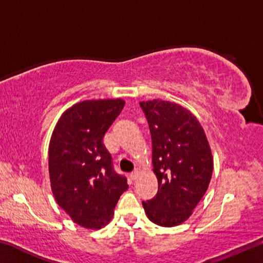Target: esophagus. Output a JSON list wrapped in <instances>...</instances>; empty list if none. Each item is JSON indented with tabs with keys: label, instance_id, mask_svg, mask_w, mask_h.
I'll return each mask as SVG.
<instances>
[{
	"label": "esophagus",
	"instance_id": "34e87169",
	"mask_svg": "<svg viewBox=\"0 0 263 263\" xmlns=\"http://www.w3.org/2000/svg\"><path fill=\"white\" fill-rule=\"evenodd\" d=\"M139 174H140V169L139 168H136L135 171H133L132 173H131V179L132 180H136L138 176H139Z\"/></svg>",
	"mask_w": 263,
	"mask_h": 263
}]
</instances>
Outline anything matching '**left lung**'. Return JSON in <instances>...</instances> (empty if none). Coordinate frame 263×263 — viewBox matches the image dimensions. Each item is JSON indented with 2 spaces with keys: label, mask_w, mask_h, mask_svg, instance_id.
<instances>
[{
  "label": "left lung",
  "mask_w": 263,
  "mask_h": 263,
  "mask_svg": "<svg viewBox=\"0 0 263 263\" xmlns=\"http://www.w3.org/2000/svg\"><path fill=\"white\" fill-rule=\"evenodd\" d=\"M139 105L152 138L153 172L158 193L142 202L148 219L172 228L188 219L206 193L213 160L197 118L183 106L167 101H144Z\"/></svg>",
  "instance_id": "obj_1"
}]
</instances>
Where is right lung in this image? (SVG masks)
Returning a JSON list of instances; mask_svg holds the SVG:
<instances>
[{
    "instance_id": "1",
    "label": "right lung",
    "mask_w": 263,
    "mask_h": 263,
    "mask_svg": "<svg viewBox=\"0 0 263 263\" xmlns=\"http://www.w3.org/2000/svg\"><path fill=\"white\" fill-rule=\"evenodd\" d=\"M123 100L83 101L58 122L48 147L52 193L74 222L101 229L112 218L114 209L127 185L114 169L103 144L105 132L121 114Z\"/></svg>"
}]
</instances>
